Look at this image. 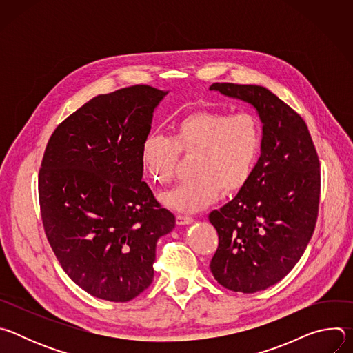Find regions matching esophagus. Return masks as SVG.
<instances>
[{"label": "esophagus", "mask_w": 353, "mask_h": 353, "mask_svg": "<svg viewBox=\"0 0 353 353\" xmlns=\"http://www.w3.org/2000/svg\"><path fill=\"white\" fill-rule=\"evenodd\" d=\"M192 218L191 216H187V215H177L176 216V222H177V225H190V223H192Z\"/></svg>", "instance_id": "esophagus-1"}]
</instances>
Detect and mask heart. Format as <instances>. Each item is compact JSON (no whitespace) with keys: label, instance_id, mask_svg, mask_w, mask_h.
<instances>
[{"label":"heart","instance_id":"heart-1","mask_svg":"<svg viewBox=\"0 0 353 353\" xmlns=\"http://www.w3.org/2000/svg\"><path fill=\"white\" fill-rule=\"evenodd\" d=\"M263 149V125L248 110H198L181 117L173 135L149 134L141 162L149 181L169 183L181 154L194 157V179L161 194L162 204L179 212H196L225 194L243 190L253 176Z\"/></svg>","mask_w":353,"mask_h":353}]
</instances>
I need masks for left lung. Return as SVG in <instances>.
I'll return each instance as SVG.
<instances>
[{
    "mask_svg": "<svg viewBox=\"0 0 353 353\" xmlns=\"http://www.w3.org/2000/svg\"><path fill=\"white\" fill-rule=\"evenodd\" d=\"M210 89L253 105L263 123L253 176L210 214L219 237L212 275L229 290L256 293L286 276L305 253L319 215L320 161L305 120L267 88L216 82Z\"/></svg>",
    "mask_w": 353,
    "mask_h": 353,
    "instance_id": "1",
    "label": "left lung"
}]
</instances>
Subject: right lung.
I'll return each mask as SVG.
<instances>
[{
  "instance_id": "obj_1",
  "label": "right lung",
  "mask_w": 353,
  "mask_h": 353,
  "mask_svg": "<svg viewBox=\"0 0 353 353\" xmlns=\"http://www.w3.org/2000/svg\"><path fill=\"white\" fill-rule=\"evenodd\" d=\"M165 94L149 85L99 94L59 124L44 149V233L65 274L94 297L142 293L154 279L157 241L176 225L142 181V142Z\"/></svg>"
}]
</instances>
